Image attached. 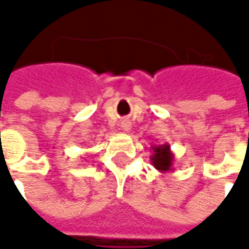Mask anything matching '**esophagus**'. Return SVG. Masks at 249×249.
<instances>
[{"label":"esophagus","instance_id":"esophagus-1","mask_svg":"<svg viewBox=\"0 0 249 249\" xmlns=\"http://www.w3.org/2000/svg\"><path fill=\"white\" fill-rule=\"evenodd\" d=\"M121 128L128 132V130L130 129V123H128V121H124V123H123V125H121Z\"/></svg>","mask_w":249,"mask_h":249}]
</instances>
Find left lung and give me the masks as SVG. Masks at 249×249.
Returning <instances> with one entry per match:
<instances>
[{
    "label": "left lung",
    "instance_id": "left-lung-1",
    "mask_svg": "<svg viewBox=\"0 0 249 249\" xmlns=\"http://www.w3.org/2000/svg\"><path fill=\"white\" fill-rule=\"evenodd\" d=\"M151 149L152 165L156 168L159 172L161 173L173 172L175 156H173L172 151H171L169 144H157V145H152Z\"/></svg>",
    "mask_w": 249,
    "mask_h": 249
}]
</instances>
